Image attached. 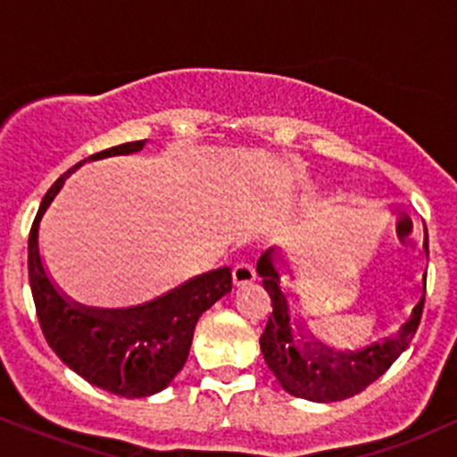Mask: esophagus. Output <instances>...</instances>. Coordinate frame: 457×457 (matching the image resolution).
<instances>
[{"label": "esophagus", "instance_id": "1", "mask_svg": "<svg viewBox=\"0 0 457 457\" xmlns=\"http://www.w3.org/2000/svg\"><path fill=\"white\" fill-rule=\"evenodd\" d=\"M232 279H234V286L240 287V286H249V283H253L258 279V275H255V269L251 262H238L232 270Z\"/></svg>", "mask_w": 457, "mask_h": 457}]
</instances>
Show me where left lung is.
I'll return each mask as SVG.
<instances>
[{
	"label": "left lung",
	"mask_w": 457,
	"mask_h": 457,
	"mask_svg": "<svg viewBox=\"0 0 457 457\" xmlns=\"http://www.w3.org/2000/svg\"><path fill=\"white\" fill-rule=\"evenodd\" d=\"M423 253L429 255L428 229L423 225ZM281 260V249L270 246L258 260L262 286L269 292L272 313L260 337V348L266 365L290 395L309 402H342L356 395L376 382L397 356L408 348L421 322L426 301V272L421 295L412 307L411 318L402 324L395 337L361 350H335L309 333L301 316L290 309V298L281 287V272L275 262Z\"/></svg>",
	"instance_id": "obj_1"
}]
</instances>
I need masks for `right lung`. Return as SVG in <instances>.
<instances>
[{
  "label": "right lung",
  "mask_w": 457,
  "mask_h": 457,
  "mask_svg": "<svg viewBox=\"0 0 457 457\" xmlns=\"http://www.w3.org/2000/svg\"><path fill=\"white\" fill-rule=\"evenodd\" d=\"M144 145L145 139L130 141L86 161L133 154ZM86 161L57 178L31 225L28 269L36 313L46 344L81 378L115 395L148 397L170 386L185 367L197 320L232 292V270L204 272L154 301L124 309L86 307L66 296L43 264L38 225L64 182Z\"/></svg>",
  "instance_id": "right-lung-1"
}]
</instances>
